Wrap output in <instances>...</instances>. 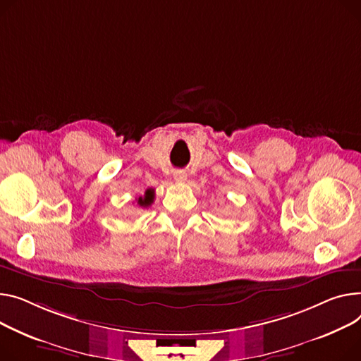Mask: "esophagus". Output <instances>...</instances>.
<instances>
[{"label":"esophagus","instance_id":"34e87169","mask_svg":"<svg viewBox=\"0 0 361 361\" xmlns=\"http://www.w3.org/2000/svg\"><path fill=\"white\" fill-rule=\"evenodd\" d=\"M185 178H187V176H185L184 171H176V173H174V180H176L177 183H184Z\"/></svg>","mask_w":361,"mask_h":361}]
</instances>
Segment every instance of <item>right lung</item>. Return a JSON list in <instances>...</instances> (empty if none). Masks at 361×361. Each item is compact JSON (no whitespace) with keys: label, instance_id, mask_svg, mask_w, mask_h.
<instances>
[{"label":"right lung","instance_id":"right-lung-1","mask_svg":"<svg viewBox=\"0 0 361 361\" xmlns=\"http://www.w3.org/2000/svg\"><path fill=\"white\" fill-rule=\"evenodd\" d=\"M154 199H155L154 188H148V190L145 191V195H143V197H139V199H137V204L142 206V207H148V206L152 204Z\"/></svg>","mask_w":361,"mask_h":361}]
</instances>
